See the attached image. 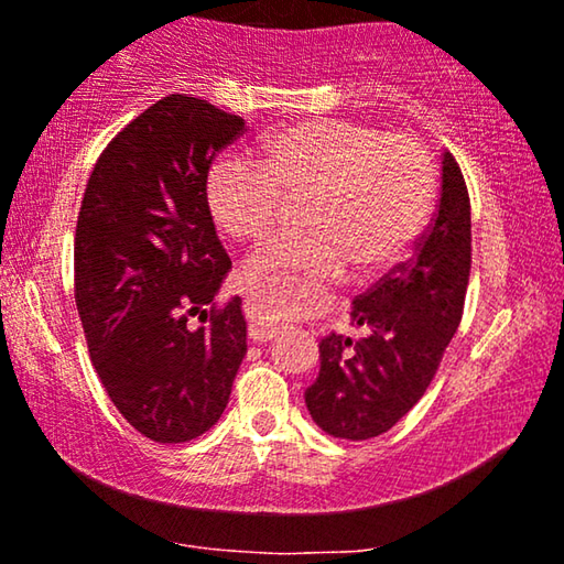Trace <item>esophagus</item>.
Here are the masks:
<instances>
[{"label":"esophagus","mask_w":564,"mask_h":564,"mask_svg":"<svg viewBox=\"0 0 564 564\" xmlns=\"http://www.w3.org/2000/svg\"><path fill=\"white\" fill-rule=\"evenodd\" d=\"M280 326H272V323H264V321H253L249 326V336L253 341H269V338H276L280 334Z\"/></svg>","instance_id":"34e87169"}]
</instances>
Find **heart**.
I'll list each match as a JSON object with an SVG mask.
<instances>
[{
  "instance_id": "heart-1",
  "label": "heart",
  "mask_w": 564,
  "mask_h": 564,
  "mask_svg": "<svg viewBox=\"0 0 564 564\" xmlns=\"http://www.w3.org/2000/svg\"><path fill=\"white\" fill-rule=\"evenodd\" d=\"M303 195L297 223L305 230L274 238L246 267L251 292L272 315L307 311L351 264L365 274L395 267L434 210L436 169L411 135L305 120L269 135L259 161L220 156L205 182L215 226L243 243L272 234L284 199Z\"/></svg>"
}]
</instances>
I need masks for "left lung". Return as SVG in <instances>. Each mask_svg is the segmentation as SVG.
<instances>
[{
  "label": "left lung",
  "mask_w": 564,
  "mask_h": 564,
  "mask_svg": "<svg viewBox=\"0 0 564 564\" xmlns=\"http://www.w3.org/2000/svg\"><path fill=\"white\" fill-rule=\"evenodd\" d=\"M473 264V218L465 176L449 151L442 156V197L413 259L354 300L359 341L321 338V372L305 390L313 421L336 438L390 431L434 380L465 307Z\"/></svg>",
  "instance_id": "obj_1"
}]
</instances>
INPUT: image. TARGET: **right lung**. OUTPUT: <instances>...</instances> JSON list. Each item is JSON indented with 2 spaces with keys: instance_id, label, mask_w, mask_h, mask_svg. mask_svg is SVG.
Returning a JSON list of instances; mask_svg holds the SVG:
<instances>
[{
  "instance_id": "right-lung-1",
  "label": "right lung",
  "mask_w": 564,
  "mask_h": 564,
  "mask_svg": "<svg viewBox=\"0 0 564 564\" xmlns=\"http://www.w3.org/2000/svg\"><path fill=\"white\" fill-rule=\"evenodd\" d=\"M243 126L169 95L107 143L84 189L74 284L91 365L122 419L159 444L213 429L246 357L241 297L207 311L230 259L205 199L213 159ZM189 314L208 326L189 329Z\"/></svg>"
}]
</instances>
